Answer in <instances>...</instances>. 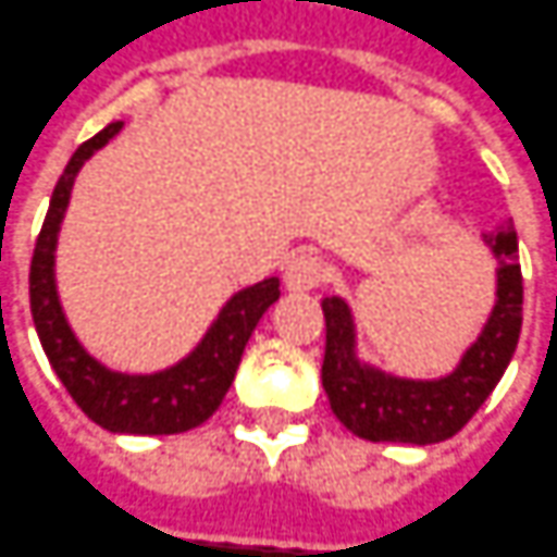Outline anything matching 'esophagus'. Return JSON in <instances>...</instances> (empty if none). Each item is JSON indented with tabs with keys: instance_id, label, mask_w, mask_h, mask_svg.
Segmentation results:
<instances>
[{
	"instance_id": "obj_1",
	"label": "esophagus",
	"mask_w": 557,
	"mask_h": 557,
	"mask_svg": "<svg viewBox=\"0 0 557 557\" xmlns=\"http://www.w3.org/2000/svg\"><path fill=\"white\" fill-rule=\"evenodd\" d=\"M324 267L315 253H297L285 270V287L287 290H312L322 282Z\"/></svg>"
}]
</instances>
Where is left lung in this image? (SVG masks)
I'll list each match as a JSON object with an SVG mask.
<instances>
[{"mask_svg":"<svg viewBox=\"0 0 557 557\" xmlns=\"http://www.w3.org/2000/svg\"><path fill=\"white\" fill-rule=\"evenodd\" d=\"M494 257V306L479 337L466 346L454 371L435 380H413L376 368L358 356L352 306L339 294L324 297L322 386L331 410L343 426L364 442L435 444L457 435L487 401L506 374L521 334V267L515 260L518 235L506 230L481 235Z\"/></svg>","mask_w":557,"mask_h":557,"instance_id":"left-lung-1","label":"left lung"}]
</instances>
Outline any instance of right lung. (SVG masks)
Listing matches in <instances>:
<instances>
[{
  "label": "right lung",
  "mask_w": 557,
  "mask_h": 557,
  "mask_svg": "<svg viewBox=\"0 0 557 557\" xmlns=\"http://www.w3.org/2000/svg\"><path fill=\"white\" fill-rule=\"evenodd\" d=\"M119 131L122 122L97 131L63 168L33 251L29 309L45 356L88 420H95L97 426L115 435H177L186 429L201 426L223 405L253 327L278 300V278L270 275L257 285L238 287L220 306L214 322L208 324L199 343L168 368L119 371L91 356L63 312L61 290H58V238L78 171Z\"/></svg>",
  "instance_id": "obj_1"
}]
</instances>
